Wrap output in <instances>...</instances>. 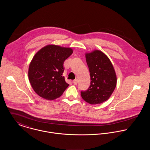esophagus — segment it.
I'll list each match as a JSON object with an SVG mask.
<instances>
[{
    "label": "esophagus",
    "instance_id": "esophagus-1",
    "mask_svg": "<svg viewBox=\"0 0 150 150\" xmlns=\"http://www.w3.org/2000/svg\"><path fill=\"white\" fill-rule=\"evenodd\" d=\"M72 82H73L74 84L76 85V84H77V83H78V80H77V79H74V81H72Z\"/></svg>",
    "mask_w": 150,
    "mask_h": 150
}]
</instances>
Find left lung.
Listing matches in <instances>:
<instances>
[{
  "label": "left lung",
  "instance_id": "left-lung-1",
  "mask_svg": "<svg viewBox=\"0 0 150 150\" xmlns=\"http://www.w3.org/2000/svg\"><path fill=\"white\" fill-rule=\"evenodd\" d=\"M86 58L91 81L87 90L81 91V96L91 104L102 103L110 97L115 88V71L109 58L100 51L86 54Z\"/></svg>",
  "mask_w": 150,
  "mask_h": 150
}]
</instances>
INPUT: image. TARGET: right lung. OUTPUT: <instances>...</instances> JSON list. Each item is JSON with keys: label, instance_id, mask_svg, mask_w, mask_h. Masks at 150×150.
I'll list each match as a JSON object with an SVG mask.
<instances>
[{"label": "right lung", "instance_id": "right-lung-1", "mask_svg": "<svg viewBox=\"0 0 150 150\" xmlns=\"http://www.w3.org/2000/svg\"><path fill=\"white\" fill-rule=\"evenodd\" d=\"M70 48L48 45L40 50L33 59L28 78L35 92L46 99L60 96L69 84L62 76L64 62L72 54Z\"/></svg>", "mask_w": 150, "mask_h": 150}]
</instances>
